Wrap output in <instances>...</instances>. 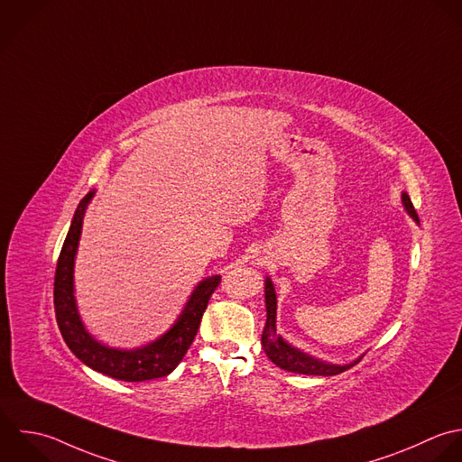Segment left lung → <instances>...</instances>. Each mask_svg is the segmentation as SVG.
<instances>
[{"instance_id": "obj_1", "label": "left lung", "mask_w": 462, "mask_h": 462, "mask_svg": "<svg viewBox=\"0 0 462 462\" xmlns=\"http://www.w3.org/2000/svg\"><path fill=\"white\" fill-rule=\"evenodd\" d=\"M403 203L409 210V214L420 223L418 212L409 198V194H403ZM264 293H266V311H268V319H266V326L263 331V347L268 355V358L281 369L295 373V374H308V376H335L340 374L347 369H351L355 364L349 365H329L324 362H319L304 353H300L299 349L291 347L290 344H286L275 329V317H277V295H275V288L272 284L270 279H266V286H264Z\"/></svg>"}]
</instances>
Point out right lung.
<instances>
[{"label":"right lung","instance_id":"1","mask_svg":"<svg viewBox=\"0 0 462 462\" xmlns=\"http://www.w3.org/2000/svg\"><path fill=\"white\" fill-rule=\"evenodd\" d=\"M91 196L93 192H88L80 199L57 259L53 281V308L59 331L66 346L80 362L106 376L124 382H145L163 378L176 369V365L183 360L185 353L194 342L203 313L208 306L212 293L219 286L221 277H210L203 281L192 293L185 311L181 313L174 328L154 344L136 351H118L95 342L84 331L73 300V257L80 237L84 208Z\"/></svg>","mask_w":462,"mask_h":462}]
</instances>
